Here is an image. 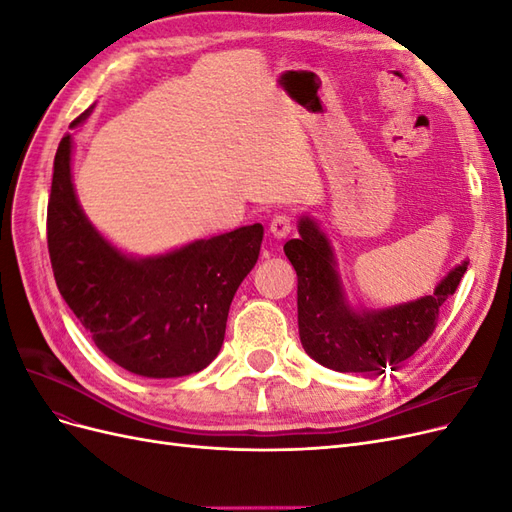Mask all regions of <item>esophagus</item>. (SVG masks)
<instances>
[{"label":"esophagus","instance_id":"obj_1","mask_svg":"<svg viewBox=\"0 0 512 512\" xmlns=\"http://www.w3.org/2000/svg\"><path fill=\"white\" fill-rule=\"evenodd\" d=\"M269 230H271V235H273L277 241H282V239H286V237L290 235L292 222H290L288 215H275V218L271 220Z\"/></svg>","mask_w":512,"mask_h":512}]
</instances>
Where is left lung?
Wrapping results in <instances>:
<instances>
[{
	"mask_svg": "<svg viewBox=\"0 0 512 512\" xmlns=\"http://www.w3.org/2000/svg\"><path fill=\"white\" fill-rule=\"evenodd\" d=\"M299 239L284 252L297 271L299 337L312 359L333 371L397 369L421 348L436 329L442 303L457 290L468 260L448 271L433 292L408 303L367 309L354 307L339 275L335 250L327 232L312 215L299 218Z\"/></svg>",
	"mask_w": 512,
	"mask_h": 512,
	"instance_id": "obj_1",
	"label": "left lung"
}]
</instances>
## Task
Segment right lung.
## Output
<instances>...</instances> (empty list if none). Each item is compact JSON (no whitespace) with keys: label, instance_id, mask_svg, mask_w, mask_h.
Wrapping results in <instances>:
<instances>
[{"label":"right lung","instance_id":"right-lung-1","mask_svg":"<svg viewBox=\"0 0 512 512\" xmlns=\"http://www.w3.org/2000/svg\"><path fill=\"white\" fill-rule=\"evenodd\" d=\"M94 106L72 121L79 128ZM72 134L53 164L46 237L61 297L102 354L145 378H181L218 356L228 309L265 228L241 226L166 254L121 252L89 222L72 181Z\"/></svg>","mask_w":512,"mask_h":512}]
</instances>
